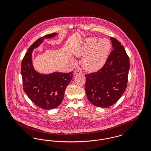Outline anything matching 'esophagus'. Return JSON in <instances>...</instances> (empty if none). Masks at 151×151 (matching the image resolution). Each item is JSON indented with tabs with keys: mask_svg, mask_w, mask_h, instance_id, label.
I'll list each match as a JSON object with an SVG mask.
<instances>
[{
	"mask_svg": "<svg viewBox=\"0 0 151 151\" xmlns=\"http://www.w3.org/2000/svg\"><path fill=\"white\" fill-rule=\"evenodd\" d=\"M74 75H78V74H82V72L79 70H76L73 72Z\"/></svg>",
	"mask_w": 151,
	"mask_h": 151,
	"instance_id": "1",
	"label": "esophagus"
}]
</instances>
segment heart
I'll use <instances>...</instances> for the list:
<instances>
[{
	"instance_id": "heart-1",
	"label": "heart",
	"mask_w": 151,
	"mask_h": 151,
	"mask_svg": "<svg viewBox=\"0 0 151 151\" xmlns=\"http://www.w3.org/2000/svg\"><path fill=\"white\" fill-rule=\"evenodd\" d=\"M111 47V44L108 38L99 40L91 37L85 40L75 50V54L78 57L84 55L81 60L83 67L88 71L93 72L105 65Z\"/></svg>"
}]
</instances>
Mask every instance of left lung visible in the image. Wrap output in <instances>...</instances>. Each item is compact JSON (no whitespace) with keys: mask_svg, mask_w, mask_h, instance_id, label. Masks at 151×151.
Masks as SVG:
<instances>
[{"mask_svg":"<svg viewBox=\"0 0 151 151\" xmlns=\"http://www.w3.org/2000/svg\"><path fill=\"white\" fill-rule=\"evenodd\" d=\"M113 51L105 65L97 72L86 74V93L96 106H112L126 91L129 68V58L121 43L110 37Z\"/></svg>","mask_w":151,"mask_h":151,"instance_id":"left-lung-1","label":"left lung"}]
</instances>
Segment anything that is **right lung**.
Here are the masks:
<instances>
[{
  "label": "right lung",
  "mask_w": 151,
  "mask_h": 151,
  "mask_svg": "<svg viewBox=\"0 0 151 151\" xmlns=\"http://www.w3.org/2000/svg\"><path fill=\"white\" fill-rule=\"evenodd\" d=\"M57 35L54 33L38 38L29 47L22 60L21 73L24 91L36 105L45 110L59 106L63 99L65 88L73 77V71L44 75L36 71L33 67V50L42 43L45 38H52Z\"/></svg>",
  "instance_id": "obj_1"
}]
</instances>
